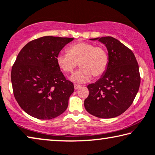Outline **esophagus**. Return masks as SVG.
<instances>
[{
	"label": "esophagus",
	"mask_w": 155,
	"mask_h": 155,
	"mask_svg": "<svg viewBox=\"0 0 155 155\" xmlns=\"http://www.w3.org/2000/svg\"><path fill=\"white\" fill-rule=\"evenodd\" d=\"M81 87V85H77V84L74 85V89L75 90H78V88H80Z\"/></svg>",
	"instance_id": "obj_1"
}]
</instances>
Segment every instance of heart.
<instances>
[{"instance_id":"b5f03b06","label":"heart","mask_w":155,"mask_h":155,"mask_svg":"<svg viewBox=\"0 0 155 155\" xmlns=\"http://www.w3.org/2000/svg\"><path fill=\"white\" fill-rule=\"evenodd\" d=\"M56 60L61 70L67 74L72 72L78 63L81 68L71 76L70 80L83 83L90 81L92 75L99 77L104 74L109 64V55L104 47L79 42L69 47L68 53H58Z\"/></svg>"}]
</instances>
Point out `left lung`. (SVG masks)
Returning <instances> with one entry per match:
<instances>
[{
	"instance_id": "obj_1",
	"label": "left lung",
	"mask_w": 155,
	"mask_h": 155,
	"mask_svg": "<svg viewBox=\"0 0 155 155\" xmlns=\"http://www.w3.org/2000/svg\"><path fill=\"white\" fill-rule=\"evenodd\" d=\"M90 40L104 44L109 64L97 82L87 85L90 94L84 101L85 108L99 118L116 117L130 106L138 92L141 82L138 63L133 52L112 36Z\"/></svg>"
}]
</instances>
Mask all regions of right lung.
Returning a JSON list of instances; mask_svg holds the SVG:
<instances>
[{
    "instance_id": "add662e5",
    "label": "right lung",
    "mask_w": 155,
    "mask_h": 155,
    "mask_svg": "<svg viewBox=\"0 0 155 155\" xmlns=\"http://www.w3.org/2000/svg\"><path fill=\"white\" fill-rule=\"evenodd\" d=\"M74 38L43 36L25 45L12 69L14 97L27 114L51 119L64 112L74 92L56 63V56Z\"/></svg>"
}]
</instances>
